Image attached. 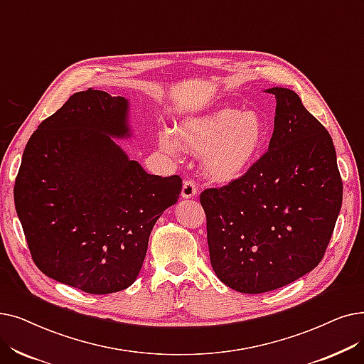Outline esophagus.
Wrapping results in <instances>:
<instances>
[{"mask_svg": "<svg viewBox=\"0 0 364 364\" xmlns=\"http://www.w3.org/2000/svg\"><path fill=\"white\" fill-rule=\"evenodd\" d=\"M198 195V187L195 184L193 180H186L183 183V188H181V196L184 199H191L195 198Z\"/></svg>", "mask_w": 364, "mask_h": 364, "instance_id": "34e87169", "label": "esophagus"}]
</instances>
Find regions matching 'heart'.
Instances as JSON below:
<instances>
[{"mask_svg": "<svg viewBox=\"0 0 364 364\" xmlns=\"http://www.w3.org/2000/svg\"><path fill=\"white\" fill-rule=\"evenodd\" d=\"M178 138L184 150L203 154V171L218 183H229L247 172L266 141V124L256 113L221 108L181 123ZM162 147L176 154L180 144L176 135L165 131Z\"/></svg>", "mask_w": 364, "mask_h": 364, "instance_id": "heart-1", "label": "heart"}]
</instances>
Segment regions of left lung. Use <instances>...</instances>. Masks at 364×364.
<instances>
[{
    "label": "left lung",
    "mask_w": 364,
    "mask_h": 364,
    "mask_svg": "<svg viewBox=\"0 0 364 364\" xmlns=\"http://www.w3.org/2000/svg\"><path fill=\"white\" fill-rule=\"evenodd\" d=\"M269 149L242 177L200 193L211 266L228 287L257 294L317 266L342 205L333 141L290 89L271 87Z\"/></svg>",
    "instance_id": "1"
}]
</instances>
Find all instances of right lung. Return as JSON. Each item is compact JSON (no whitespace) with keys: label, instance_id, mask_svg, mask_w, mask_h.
I'll return each mask as SVG.
<instances>
[{"label":"right lung","instance_id":"1","mask_svg":"<svg viewBox=\"0 0 364 364\" xmlns=\"http://www.w3.org/2000/svg\"><path fill=\"white\" fill-rule=\"evenodd\" d=\"M129 101L77 92L40 123L25 147L14 207L38 269L90 294L128 289L143 266L162 213L178 200V176L131 161Z\"/></svg>","mask_w":364,"mask_h":364}]
</instances>
